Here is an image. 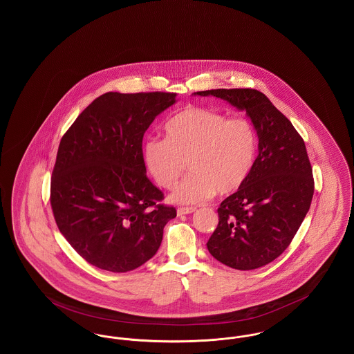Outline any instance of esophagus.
<instances>
[{"label": "esophagus", "mask_w": 354, "mask_h": 354, "mask_svg": "<svg viewBox=\"0 0 354 354\" xmlns=\"http://www.w3.org/2000/svg\"><path fill=\"white\" fill-rule=\"evenodd\" d=\"M196 211V208L195 207H179L178 208V215L179 216H182V215H188V214H192V212H195Z\"/></svg>", "instance_id": "1"}]
</instances>
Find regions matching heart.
<instances>
[{"instance_id":"obj_1","label":"heart","mask_w":354,"mask_h":354,"mask_svg":"<svg viewBox=\"0 0 354 354\" xmlns=\"http://www.w3.org/2000/svg\"><path fill=\"white\" fill-rule=\"evenodd\" d=\"M257 139L252 123L228 118L205 107H185L165 126V139H147L142 149L146 169L155 183L172 189L171 201L198 204L216 192L225 196L248 180L256 159Z\"/></svg>"}]
</instances>
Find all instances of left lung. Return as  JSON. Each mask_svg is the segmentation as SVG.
I'll use <instances>...</instances> for the list:
<instances>
[{"instance_id":"obj_1","label":"left lung","mask_w":354,"mask_h":354,"mask_svg":"<svg viewBox=\"0 0 354 354\" xmlns=\"http://www.w3.org/2000/svg\"><path fill=\"white\" fill-rule=\"evenodd\" d=\"M244 110L259 136V155L245 185L224 199L209 253L239 270L260 268L286 251L309 211L315 192L312 166L301 135L254 88L194 93Z\"/></svg>"}]
</instances>
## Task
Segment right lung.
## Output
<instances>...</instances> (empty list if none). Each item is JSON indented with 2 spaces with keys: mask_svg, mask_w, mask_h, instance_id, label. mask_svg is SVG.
I'll return each instance as SVG.
<instances>
[{
  "mask_svg": "<svg viewBox=\"0 0 354 354\" xmlns=\"http://www.w3.org/2000/svg\"><path fill=\"white\" fill-rule=\"evenodd\" d=\"M176 93H106L64 134L51 174L58 230L87 263L129 272L150 260L176 209L146 176L142 142Z\"/></svg>",
  "mask_w": 354,
  "mask_h": 354,
  "instance_id": "obj_1",
  "label": "right lung"
}]
</instances>
